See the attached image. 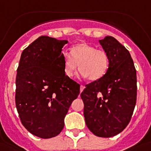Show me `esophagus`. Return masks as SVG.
<instances>
[{
  "label": "esophagus",
  "mask_w": 151,
  "mask_h": 151,
  "mask_svg": "<svg viewBox=\"0 0 151 151\" xmlns=\"http://www.w3.org/2000/svg\"><path fill=\"white\" fill-rule=\"evenodd\" d=\"M84 88H85V86L81 85V87H80V92H81H81L84 90Z\"/></svg>",
  "instance_id": "obj_1"
}]
</instances>
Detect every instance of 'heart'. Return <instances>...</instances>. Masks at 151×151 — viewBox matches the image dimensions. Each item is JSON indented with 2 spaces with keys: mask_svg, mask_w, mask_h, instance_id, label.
<instances>
[{
  "mask_svg": "<svg viewBox=\"0 0 151 151\" xmlns=\"http://www.w3.org/2000/svg\"><path fill=\"white\" fill-rule=\"evenodd\" d=\"M63 70L67 77L74 75L78 66L80 74L90 81H97L103 78L109 66V58L105 50L96 49L88 43H79L71 48L70 54L62 55Z\"/></svg>",
  "mask_w": 151,
  "mask_h": 151,
  "instance_id": "1",
  "label": "heart"
}]
</instances>
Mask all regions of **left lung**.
<instances>
[{"label": "left lung", "instance_id": "obj_1", "mask_svg": "<svg viewBox=\"0 0 151 151\" xmlns=\"http://www.w3.org/2000/svg\"><path fill=\"white\" fill-rule=\"evenodd\" d=\"M109 58V66L103 78L86 85L81 93L84 116L95 135L109 138L128 125L137 98L136 70L128 50L115 38L100 40Z\"/></svg>", "mask_w": 151, "mask_h": 151}]
</instances>
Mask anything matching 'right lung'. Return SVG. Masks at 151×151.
Wrapping results in <instances>:
<instances>
[{
    "label": "right lung",
    "instance_id": "1",
    "mask_svg": "<svg viewBox=\"0 0 151 151\" xmlns=\"http://www.w3.org/2000/svg\"><path fill=\"white\" fill-rule=\"evenodd\" d=\"M67 40L40 36L21 54L16 78V106L25 128L42 139L60 134L80 85L63 70Z\"/></svg>",
    "mask_w": 151,
    "mask_h": 151
}]
</instances>
